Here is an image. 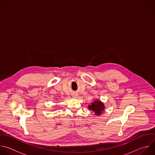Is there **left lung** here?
Here are the masks:
<instances>
[{
  "instance_id": "8db88e82",
  "label": "left lung",
  "mask_w": 155,
  "mask_h": 155,
  "mask_svg": "<svg viewBox=\"0 0 155 155\" xmlns=\"http://www.w3.org/2000/svg\"><path fill=\"white\" fill-rule=\"evenodd\" d=\"M88 108L91 110L95 115L100 116L102 113L105 111V105L100 100L96 99L93 102L91 103V105H88Z\"/></svg>"
}]
</instances>
